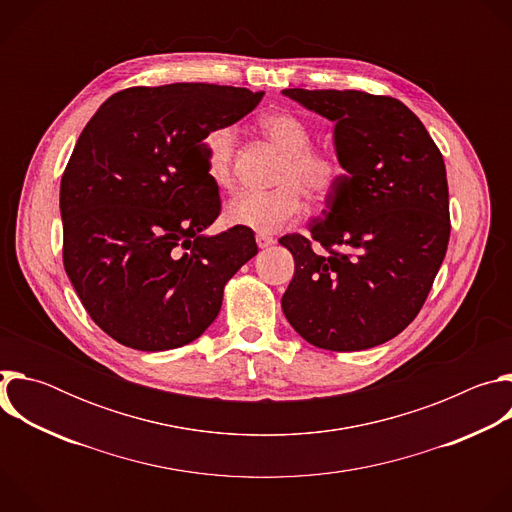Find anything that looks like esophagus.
<instances>
[{"mask_svg":"<svg viewBox=\"0 0 512 512\" xmlns=\"http://www.w3.org/2000/svg\"><path fill=\"white\" fill-rule=\"evenodd\" d=\"M273 243H275V239H273V237L263 235V233H259V235H257V245H259V249H267V247H271Z\"/></svg>","mask_w":512,"mask_h":512,"instance_id":"obj_1","label":"esophagus"}]
</instances>
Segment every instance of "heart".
Returning <instances> with one entry per match:
<instances>
[{
    "label": "heart",
    "mask_w": 512,
    "mask_h": 512,
    "mask_svg": "<svg viewBox=\"0 0 512 512\" xmlns=\"http://www.w3.org/2000/svg\"><path fill=\"white\" fill-rule=\"evenodd\" d=\"M263 135L283 152L269 192H243L227 202L225 221L255 233H277L296 221L302 210V194L314 202H326L340 186L344 168L328 150L312 148V129L296 113L271 111L259 117ZM237 135L231 125L206 131L202 150L206 176L216 188L233 186V160Z\"/></svg>",
    "instance_id": "b5f03b06"
}]
</instances>
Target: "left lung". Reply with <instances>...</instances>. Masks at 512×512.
Segmentation results:
<instances>
[{
    "instance_id": "obj_1",
    "label": "left lung",
    "mask_w": 512,
    "mask_h": 512,
    "mask_svg": "<svg viewBox=\"0 0 512 512\" xmlns=\"http://www.w3.org/2000/svg\"><path fill=\"white\" fill-rule=\"evenodd\" d=\"M283 95L336 123V156L346 174L310 223V237L279 239L296 261L281 310L318 348L379 346L415 320L448 251L442 152L393 97L334 89Z\"/></svg>"
}]
</instances>
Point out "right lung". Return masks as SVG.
Here are the masks:
<instances>
[{"instance_id": "obj_1", "label": "right lung", "mask_w": 512, "mask_h": 512, "mask_svg": "<svg viewBox=\"0 0 512 512\" xmlns=\"http://www.w3.org/2000/svg\"><path fill=\"white\" fill-rule=\"evenodd\" d=\"M263 93L176 83L109 97L60 180L62 261L93 322L123 346L158 352L196 340L227 281L257 255L251 229L204 235L218 214L202 139Z\"/></svg>"}]
</instances>
